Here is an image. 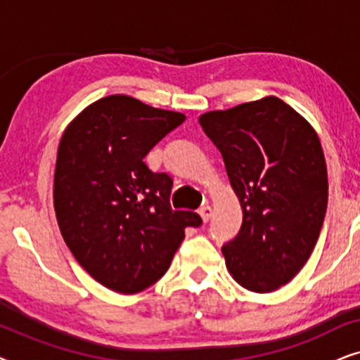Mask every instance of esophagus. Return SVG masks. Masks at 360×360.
<instances>
[{
    "mask_svg": "<svg viewBox=\"0 0 360 360\" xmlns=\"http://www.w3.org/2000/svg\"><path fill=\"white\" fill-rule=\"evenodd\" d=\"M198 213H200V216H201V219H203L205 223H208L210 218H211V214H213V210H211L210 205H205V206H201Z\"/></svg>",
    "mask_w": 360,
    "mask_h": 360,
    "instance_id": "1",
    "label": "esophagus"
}]
</instances>
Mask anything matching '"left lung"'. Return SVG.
Masks as SVG:
<instances>
[{
  "label": "left lung",
  "mask_w": 360,
  "mask_h": 360,
  "mask_svg": "<svg viewBox=\"0 0 360 360\" xmlns=\"http://www.w3.org/2000/svg\"><path fill=\"white\" fill-rule=\"evenodd\" d=\"M243 208L223 245L229 274L250 292L288 283L311 255L328 206V170L311 124L277 96L200 116Z\"/></svg>",
  "instance_id": "obj_1"
}]
</instances>
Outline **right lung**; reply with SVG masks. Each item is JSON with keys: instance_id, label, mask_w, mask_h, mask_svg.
Returning a JSON list of instances; mask_svg holds the SVG:
<instances>
[{"instance_id": "add662e5", "label": "right lung", "mask_w": 360, "mask_h": 360, "mask_svg": "<svg viewBox=\"0 0 360 360\" xmlns=\"http://www.w3.org/2000/svg\"><path fill=\"white\" fill-rule=\"evenodd\" d=\"M185 115L126 95L101 98L63 132L53 175V208L63 240L96 282L137 293L167 272L193 211L170 206L174 181L144 157Z\"/></svg>"}]
</instances>
